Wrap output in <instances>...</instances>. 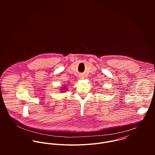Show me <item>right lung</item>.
I'll use <instances>...</instances> for the list:
<instances>
[{"mask_svg":"<svg viewBox=\"0 0 155 155\" xmlns=\"http://www.w3.org/2000/svg\"><path fill=\"white\" fill-rule=\"evenodd\" d=\"M66 87H64L63 88H62V90H63V91H64V90H66Z\"/></svg>","mask_w":155,"mask_h":155,"instance_id":"obj_1","label":"right lung"}]
</instances>
